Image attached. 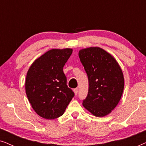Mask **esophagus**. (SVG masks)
<instances>
[{
    "label": "esophagus",
    "mask_w": 146,
    "mask_h": 146,
    "mask_svg": "<svg viewBox=\"0 0 146 146\" xmlns=\"http://www.w3.org/2000/svg\"><path fill=\"white\" fill-rule=\"evenodd\" d=\"M74 92L75 95L76 96L78 94V88H74Z\"/></svg>",
    "instance_id": "34e87169"
}]
</instances>
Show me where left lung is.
<instances>
[{
    "label": "left lung",
    "instance_id": "obj_1",
    "mask_svg": "<svg viewBox=\"0 0 146 146\" xmlns=\"http://www.w3.org/2000/svg\"><path fill=\"white\" fill-rule=\"evenodd\" d=\"M88 78V94L83 106L96 117L108 115L117 106L124 88L123 72L115 58L100 47L79 50Z\"/></svg>",
    "mask_w": 146,
    "mask_h": 146
}]
</instances>
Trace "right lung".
Here are the masks:
<instances>
[{
    "mask_svg": "<svg viewBox=\"0 0 146 146\" xmlns=\"http://www.w3.org/2000/svg\"><path fill=\"white\" fill-rule=\"evenodd\" d=\"M72 48H53L33 62L27 72L25 90L35 112L44 119L57 118L64 113L74 94L66 85L63 67Z\"/></svg>",
    "mask_w": 146,
    "mask_h": 146,
    "instance_id": "obj_1",
    "label": "right lung"
}]
</instances>
